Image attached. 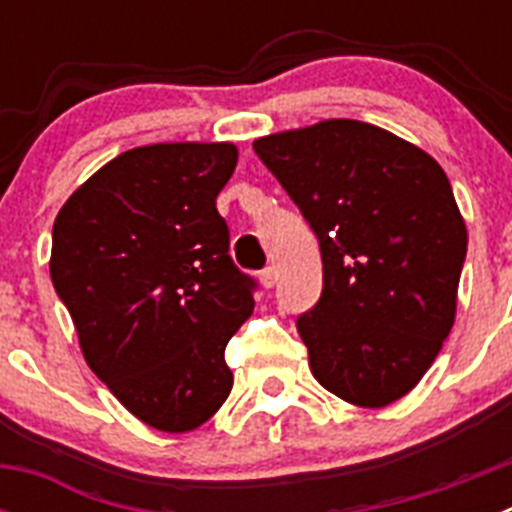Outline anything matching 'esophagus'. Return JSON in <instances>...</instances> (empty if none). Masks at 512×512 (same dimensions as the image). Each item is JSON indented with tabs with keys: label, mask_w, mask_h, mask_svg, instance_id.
<instances>
[{
	"label": "esophagus",
	"mask_w": 512,
	"mask_h": 512,
	"mask_svg": "<svg viewBox=\"0 0 512 512\" xmlns=\"http://www.w3.org/2000/svg\"><path fill=\"white\" fill-rule=\"evenodd\" d=\"M277 266H266V269H261V274H259V279H261V284H264L266 289H271L274 287V284H277Z\"/></svg>",
	"instance_id": "1"
}]
</instances>
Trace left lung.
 Listing matches in <instances>:
<instances>
[{
  "label": "left lung",
  "mask_w": 512,
  "mask_h": 512,
  "mask_svg": "<svg viewBox=\"0 0 512 512\" xmlns=\"http://www.w3.org/2000/svg\"><path fill=\"white\" fill-rule=\"evenodd\" d=\"M318 238L320 300L297 318L310 369L361 408L408 395L454 325L467 225L441 166L359 120L253 143Z\"/></svg>",
  "instance_id": "left-lung-1"
}]
</instances>
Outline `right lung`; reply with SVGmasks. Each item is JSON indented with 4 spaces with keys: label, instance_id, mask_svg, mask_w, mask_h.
Wrapping results in <instances>:
<instances>
[{
    "label": "right lung",
    "instance_id": "obj_1",
    "mask_svg": "<svg viewBox=\"0 0 512 512\" xmlns=\"http://www.w3.org/2000/svg\"><path fill=\"white\" fill-rule=\"evenodd\" d=\"M235 161L230 143L133 148L53 223L51 279L89 369L158 431H192L233 387L225 346L259 287L230 259L215 207Z\"/></svg>",
    "mask_w": 512,
    "mask_h": 512
}]
</instances>
